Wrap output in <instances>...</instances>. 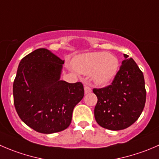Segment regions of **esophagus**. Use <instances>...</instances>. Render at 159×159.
I'll return each mask as SVG.
<instances>
[{
  "label": "esophagus",
  "instance_id": "1",
  "mask_svg": "<svg viewBox=\"0 0 159 159\" xmlns=\"http://www.w3.org/2000/svg\"><path fill=\"white\" fill-rule=\"evenodd\" d=\"M91 92H92V89H91L89 86H87V85L84 86V93L88 94Z\"/></svg>",
  "mask_w": 159,
  "mask_h": 159
}]
</instances>
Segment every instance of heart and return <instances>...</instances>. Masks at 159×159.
I'll use <instances>...</instances> for the list:
<instances>
[{
    "instance_id": "heart-1",
    "label": "heart",
    "mask_w": 159,
    "mask_h": 159,
    "mask_svg": "<svg viewBox=\"0 0 159 159\" xmlns=\"http://www.w3.org/2000/svg\"><path fill=\"white\" fill-rule=\"evenodd\" d=\"M77 71L84 75L92 74V80L98 84H106L117 74L119 61L106 52H96L77 57L73 62Z\"/></svg>"
}]
</instances>
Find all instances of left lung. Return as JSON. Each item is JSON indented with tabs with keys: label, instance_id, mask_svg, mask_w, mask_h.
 <instances>
[{
	"label": "left lung",
	"instance_id": "1",
	"mask_svg": "<svg viewBox=\"0 0 159 159\" xmlns=\"http://www.w3.org/2000/svg\"><path fill=\"white\" fill-rule=\"evenodd\" d=\"M109 85L93 89L98 101L95 118L98 125L111 130L127 128L144 108L146 90L143 72L128 55Z\"/></svg>",
	"mask_w": 159,
	"mask_h": 159
}]
</instances>
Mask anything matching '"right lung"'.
Here are the masks:
<instances>
[{
  "label": "right lung",
  "mask_w": 159,
  "mask_h": 159,
  "mask_svg": "<svg viewBox=\"0 0 159 159\" xmlns=\"http://www.w3.org/2000/svg\"><path fill=\"white\" fill-rule=\"evenodd\" d=\"M64 64L41 48L26 55L18 65L13 84L15 109L26 125L39 133L67 129L74 108L84 96L82 83L60 80Z\"/></svg>",
  "instance_id": "right-lung-1"
}]
</instances>
